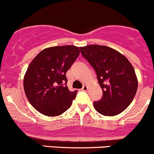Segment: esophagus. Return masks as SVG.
Listing matches in <instances>:
<instances>
[{"label": "esophagus", "mask_w": 154, "mask_h": 154, "mask_svg": "<svg viewBox=\"0 0 154 154\" xmlns=\"http://www.w3.org/2000/svg\"><path fill=\"white\" fill-rule=\"evenodd\" d=\"M88 89V87L87 85H84L82 87V90L83 91H87Z\"/></svg>", "instance_id": "esophagus-1"}]
</instances>
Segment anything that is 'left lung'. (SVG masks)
<instances>
[{"mask_svg":"<svg viewBox=\"0 0 154 154\" xmlns=\"http://www.w3.org/2000/svg\"><path fill=\"white\" fill-rule=\"evenodd\" d=\"M79 48L94 69L103 91L101 99L94 102L95 109L106 116L123 112L132 102L137 89V76L131 63L109 47L91 45Z\"/></svg>","mask_w":154,"mask_h":154,"instance_id":"left-lung-1","label":"left lung"}]
</instances>
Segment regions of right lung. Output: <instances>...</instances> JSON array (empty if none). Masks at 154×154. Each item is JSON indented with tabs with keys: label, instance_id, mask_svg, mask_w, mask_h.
I'll return each instance as SVG.
<instances>
[{
	"label": "right lung",
	"instance_id": "obj_1",
	"mask_svg": "<svg viewBox=\"0 0 154 154\" xmlns=\"http://www.w3.org/2000/svg\"><path fill=\"white\" fill-rule=\"evenodd\" d=\"M74 45L45 48L32 60L23 79L29 103L48 116H57L71 106L77 91H69L66 74L79 55Z\"/></svg>",
	"mask_w": 154,
	"mask_h": 154
}]
</instances>
